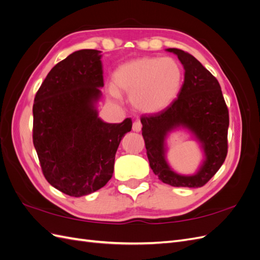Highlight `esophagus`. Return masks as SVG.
<instances>
[{
	"mask_svg": "<svg viewBox=\"0 0 260 260\" xmlns=\"http://www.w3.org/2000/svg\"><path fill=\"white\" fill-rule=\"evenodd\" d=\"M141 129H142V123H141L140 120H136L135 122H133V125H132L133 131L139 132V131H141Z\"/></svg>",
	"mask_w": 260,
	"mask_h": 260,
	"instance_id": "esophagus-1",
	"label": "esophagus"
}]
</instances>
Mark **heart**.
<instances>
[{"label":"heart","instance_id":"heart-1","mask_svg":"<svg viewBox=\"0 0 260 260\" xmlns=\"http://www.w3.org/2000/svg\"><path fill=\"white\" fill-rule=\"evenodd\" d=\"M182 81V69L171 57H141L118 67L113 74L112 98L119 102L118 91L130 95L132 105L143 113H157L169 106Z\"/></svg>","mask_w":260,"mask_h":260}]
</instances>
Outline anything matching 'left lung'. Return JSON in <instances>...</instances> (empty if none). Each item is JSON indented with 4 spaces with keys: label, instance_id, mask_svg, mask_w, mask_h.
<instances>
[{
    "label": "left lung",
    "instance_id": "8db88e82",
    "mask_svg": "<svg viewBox=\"0 0 260 260\" xmlns=\"http://www.w3.org/2000/svg\"><path fill=\"white\" fill-rule=\"evenodd\" d=\"M175 53L184 67V82L178 98L159 113L141 117L142 136L149 166L156 176L172 186L201 187L215 176L228 154L229 111L216 78L193 55L179 49ZM177 126L190 129L200 141L206 160L193 176H182L166 161L164 139Z\"/></svg>",
    "mask_w": 260,
    "mask_h": 260
}]
</instances>
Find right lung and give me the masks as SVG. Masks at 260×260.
I'll return each instance as SVG.
<instances>
[{
	"mask_svg": "<svg viewBox=\"0 0 260 260\" xmlns=\"http://www.w3.org/2000/svg\"><path fill=\"white\" fill-rule=\"evenodd\" d=\"M101 51L80 50L55 65L39 88L32 107V139L48 182L74 198L103 187L130 118L107 123L95 103L104 86Z\"/></svg>",
	"mask_w": 260,
	"mask_h": 260,
	"instance_id": "obj_1",
	"label": "right lung"
}]
</instances>
